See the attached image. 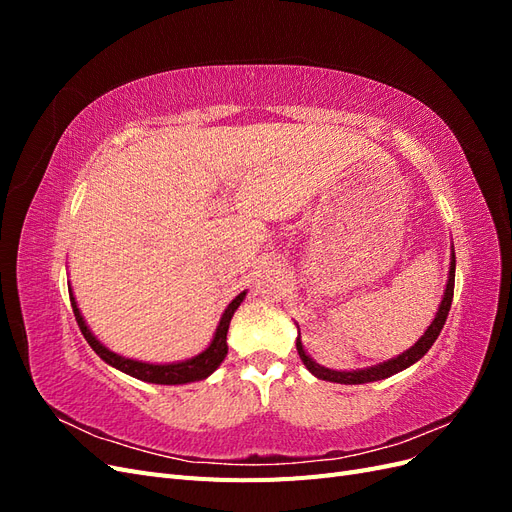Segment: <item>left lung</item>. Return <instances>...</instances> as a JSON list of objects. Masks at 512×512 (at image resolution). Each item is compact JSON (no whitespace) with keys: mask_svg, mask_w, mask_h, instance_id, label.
Returning a JSON list of instances; mask_svg holds the SVG:
<instances>
[{"mask_svg":"<svg viewBox=\"0 0 512 512\" xmlns=\"http://www.w3.org/2000/svg\"><path fill=\"white\" fill-rule=\"evenodd\" d=\"M453 292H455V254H453V262H451V273H448V284H446V292H444V299L440 303V309L436 318H433L431 327L425 331V335L418 339V342L406 350L404 354H399L397 359H391L386 361L382 365H376V367H369V369H359V371H333V369H327V367H320L316 365L309 356L305 354L301 342L297 339V350H299V356L303 365L312 371V374L320 380H329V382H339V384H365V382H376V380H384L389 378L393 374H397V371L410 367L412 363H416L421 356H425V352L433 346V342H436L444 322H446V316L448 312H451V303H453Z\"/></svg>","mask_w":512,"mask_h":512,"instance_id":"obj_1","label":"left lung"}]
</instances>
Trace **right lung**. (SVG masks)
Instances as JSON below:
<instances>
[{
	"mask_svg": "<svg viewBox=\"0 0 512 512\" xmlns=\"http://www.w3.org/2000/svg\"><path fill=\"white\" fill-rule=\"evenodd\" d=\"M245 297V292H241L237 299H232V303L226 307V312L220 320V327L215 331V337L211 346L203 352L194 356L190 361H183V363H173V365H149V363H141V361H132V359H123V356L111 352L108 348H104L98 339L91 335V331L87 329V324L79 312V307H76V301L70 292V303H72V312L76 322H79V329L83 333V337L87 339V344L96 350V354L100 356L102 361H106L108 365H113L117 369H121L123 374H128L132 378L138 380H145V382H153V384H185V382H194V380H203L209 374H213L218 365L224 361V356L228 352L226 346V333L230 327V320L232 314H235V309L241 305Z\"/></svg>",
	"mask_w": 512,
	"mask_h": 512,
	"instance_id": "1",
	"label": "right lung"
}]
</instances>
